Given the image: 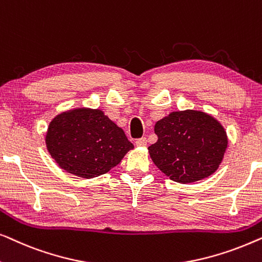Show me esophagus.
<instances>
[{"label":"esophagus","mask_w":262,"mask_h":262,"mask_svg":"<svg viewBox=\"0 0 262 262\" xmlns=\"http://www.w3.org/2000/svg\"><path fill=\"white\" fill-rule=\"evenodd\" d=\"M136 145L137 146H145L146 145V138L145 137H142V138H139V139H137V141H136Z\"/></svg>","instance_id":"esophagus-1"}]
</instances>
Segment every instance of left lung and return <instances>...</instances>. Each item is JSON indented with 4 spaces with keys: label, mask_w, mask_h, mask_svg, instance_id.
<instances>
[{
    "label": "left lung",
    "mask_w": 262,
    "mask_h": 262,
    "mask_svg": "<svg viewBox=\"0 0 262 262\" xmlns=\"http://www.w3.org/2000/svg\"><path fill=\"white\" fill-rule=\"evenodd\" d=\"M157 142L148 148L156 167L170 180L191 184L218 169L228 149V135L216 118L203 111L170 112L154 127Z\"/></svg>",
    "instance_id": "left-lung-1"
}]
</instances>
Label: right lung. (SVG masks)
<instances>
[{
    "label": "right lung",
    "instance_id": "add662e5",
    "mask_svg": "<svg viewBox=\"0 0 262 262\" xmlns=\"http://www.w3.org/2000/svg\"><path fill=\"white\" fill-rule=\"evenodd\" d=\"M46 149L59 168L78 178L106 174L134 149L121 127L99 108L77 107L50 121Z\"/></svg>",
    "mask_w": 262,
    "mask_h": 262
}]
</instances>
